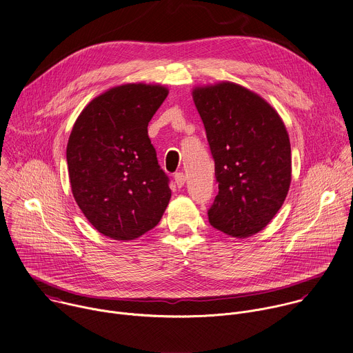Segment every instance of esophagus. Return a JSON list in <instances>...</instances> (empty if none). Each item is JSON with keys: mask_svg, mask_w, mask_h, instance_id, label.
Segmentation results:
<instances>
[{"mask_svg": "<svg viewBox=\"0 0 353 353\" xmlns=\"http://www.w3.org/2000/svg\"><path fill=\"white\" fill-rule=\"evenodd\" d=\"M174 183L177 184V187H183L185 183V174L183 172L174 173Z\"/></svg>", "mask_w": 353, "mask_h": 353, "instance_id": "1", "label": "esophagus"}]
</instances>
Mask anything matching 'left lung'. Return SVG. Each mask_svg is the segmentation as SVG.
I'll use <instances>...</instances> for the list:
<instances>
[{
    "mask_svg": "<svg viewBox=\"0 0 353 353\" xmlns=\"http://www.w3.org/2000/svg\"><path fill=\"white\" fill-rule=\"evenodd\" d=\"M192 97L219 184L209 223L231 237H250L269 224L290 188L285 126L265 99L239 84L195 88Z\"/></svg>",
    "mask_w": 353,
    "mask_h": 353,
    "instance_id": "1",
    "label": "left lung"
}]
</instances>
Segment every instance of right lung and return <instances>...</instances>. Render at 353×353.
I'll list each match as a JSON object with an SVG mask.
<instances>
[{"label":"right lung","instance_id":"1","mask_svg":"<svg viewBox=\"0 0 353 353\" xmlns=\"http://www.w3.org/2000/svg\"><path fill=\"white\" fill-rule=\"evenodd\" d=\"M168 90L125 84L94 98L72 129L66 161L73 196L87 220L113 240L154 228L172 196L148 137Z\"/></svg>","mask_w":353,"mask_h":353}]
</instances>
